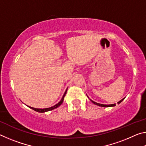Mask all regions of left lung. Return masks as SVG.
<instances>
[{
    "mask_svg": "<svg viewBox=\"0 0 146 146\" xmlns=\"http://www.w3.org/2000/svg\"><path fill=\"white\" fill-rule=\"evenodd\" d=\"M124 99V98H123V99H122L121 100H120L119 102H118V104H120L121 102H122V101ZM91 102H92L94 104H96V105H97V106H101V107H106V108H108V107H113V106H116V104H110V105H106V104H98V103H97V102H94V101H93V100H91Z\"/></svg>",
    "mask_w": 146,
    "mask_h": 146,
    "instance_id": "8db88e82",
    "label": "left lung"
}]
</instances>
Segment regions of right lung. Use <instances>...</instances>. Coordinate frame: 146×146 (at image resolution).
I'll return each mask as SVG.
<instances>
[{"label": "right lung", "mask_w": 146, "mask_h": 146, "mask_svg": "<svg viewBox=\"0 0 146 146\" xmlns=\"http://www.w3.org/2000/svg\"><path fill=\"white\" fill-rule=\"evenodd\" d=\"M67 90H68V89H67ZM67 90H66V91H65V93H64L63 97H62V99H61V100L60 101V102H59L57 104H56V105H55L54 106H53V107H51V108H45V109H36V108H32V107H29V106H28V107L31 108L32 110H33L35 111H36L39 112V113H44V112H46V111H49L53 110H54V109L58 108V106H60V105H61L62 104L64 97H65L66 92H67Z\"/></svg>", "instance_id": "1"}]
</instances>
